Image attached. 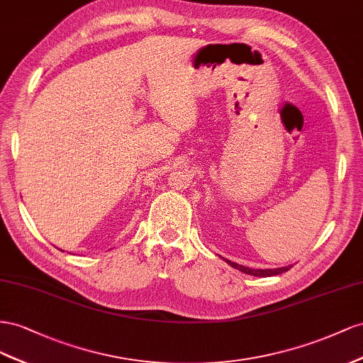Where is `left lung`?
Returning <instances> with one entry per match:
<instances>
[{"mask_svg": "<svg viewBox=\"0 0 363 363\" xmlns=\"http://www.w3.org/2000/svg\"><path fill=\"white\" fill-rule=\"evenodd\" d=\"M225 262L230 266H233L234 269H237V271H240V272L247 274V275H254V277H274V275H279L283 272H287L289 269L292 267V266H283V267H277V269H252V267L237 264L231 260H225Z\"/></svg>", "mask_w": 363, "mask_h": 363, "instance_id": "1", "label": "left lung"}]
</instances>
